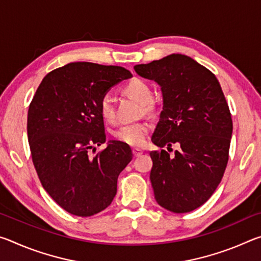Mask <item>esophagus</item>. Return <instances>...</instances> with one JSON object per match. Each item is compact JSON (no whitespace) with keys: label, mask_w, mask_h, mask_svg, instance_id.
<instances>
[{"label":"esophagus","mask_w":261,"mask_h":261,"mask_svg":"<svg viewBox=\"0 0 261 261\" xmlns=\"http://www.w3.org/2000/svg\"><path fill=\"white\" fill-rule=\"evenodd\" d=\"M132 153H134V156H140L141 154H143V149H139V148H134L132 149Z\"/></svg>","instance_id":"esophagus-1"}]
</instances>
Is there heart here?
<instances>
[{"label":"heart","instance_id":"1","mask_svg":"<svg viewBox=\"0 0 261 261\" xmlns=\"http://www.w3.org/2000/svg\"><path fill=\"white\" fill-rule=\"evenodd\" d=\"M121 91L124 95L130 96L141 103L144 112L151 113L155 109V105L152 101V88L144 81L132 79L122 86ZM98 110L106 123L113 124L116 121V113H115L113 101L109 95H103L100 99ZM149 130H151V124L148 122L130 123V124H124L118 127L114 132V137L116 140L130 146H141L146 140Z\"/></svg>","mask_w":261,"mask_h":261}]
</instances>
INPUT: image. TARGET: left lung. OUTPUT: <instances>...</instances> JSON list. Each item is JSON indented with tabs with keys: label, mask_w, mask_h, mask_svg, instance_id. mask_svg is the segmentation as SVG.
<instances>
[{
	"label": "left lung",
	"mask_w": 261,
	"mask_h": 261,
	"mask_svg": "<svg viewBox=\"0 0 261 261\" xmlns=\"http://www.w3.org/2000/svg\"><path fill=\"white\" fill-rule=\"evenodd\" d=\"M139 76L161 86L163 107L152 136L159 147L179 144L170 155L152 151L149 174L159 205L188 213L210 199L226 170L232 120L215 74L182 54L135 67Z\"/></svg>",
	"instance_id": "1"
}]
</instances>
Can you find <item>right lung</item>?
Masks as SVG:
<instances>
[{
	"mask_svg": "<svg viewBox=\"0 0 261 261\" xmlns=\"http://www.w3.org/2000/svg\"><path fill=\"white\" fill-rule=\"evenodd\" d=\"M132 77L116 65L73 62L42 79L30 103L28 137L43 189L68 213L92 216L112 204L117 178L132 160L129 145L106 141L98 105L110 87Z\"/></svg>",
	"mask_w": 261,
	"mask_h": 261,
	"instance_id": "obj_1",
	"label": "right lung"
}]
</instances>
